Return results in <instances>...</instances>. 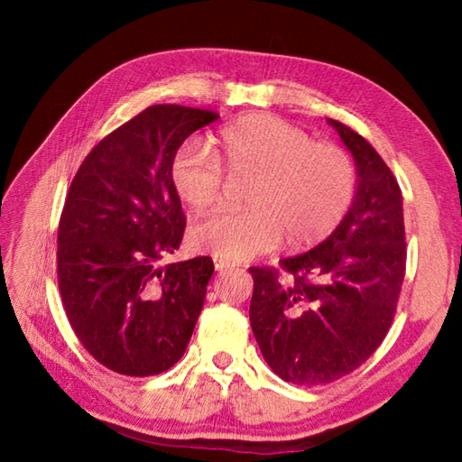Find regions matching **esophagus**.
Returning <instances> with one entry per match:
<instances>
[{
  "mask_svg": "<svg viewBox=\"0 0 462 462\" xmlns=\"http://www.w3.org/2000/svg\"><path fill=\"white\" fill-rule=\"evenodd\" d=\"M234 266H236V263H234V262H228V260H216V262H214V268L218 270V272L230 270V268H234Z\"/></svg>",
  "mask_w": 462,
  "mask_h": 462,
  "instance_id": "obj_1",
  "label": "esophagus"
}]
</instances>
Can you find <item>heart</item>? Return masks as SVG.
Wrapping results in <instances>:
<instances>
[{
  "instance_id": "b5f03b06",
  "label": "heart",
  "mask_w": 462,
  "mask_h": 462,
  "mask_svg": "<svg viewBox=\"0 0 462 462\" xmlns=\"http://www.w3.org/2000/svg\"><path fill=\"white\" fill-rule=\"evenodd\" d=\"M250 176L242 210H216L190 228L194 250L220 260H250L288 234L291 246H313L331 236L357 194V166L337 144L273 115L240 116L220 133V151L184 143L171 164V182L192 210L220 199L224 172Z\"/></svg>"
}]
</instances>
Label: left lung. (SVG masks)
<instances>
[{
    "instance_id": "left-lung-1",
    "label": "left lung",
    "mask_w": 462,
    "mask_h": 462,
    "mask_svg": "<svg viewBox=\"0 0 462 462\" xmlns=\"http://www.w3.org/2000/svg\"><path fill=\"white\" fill-rule=\"evenodd\" d=\"M357 166V194L337 230L280 268L252 266L250 323L272 371L326 385L363 365L393 323L405 278L403 196L379 152L329 119Z\"/></svg>"
}]
</instances>
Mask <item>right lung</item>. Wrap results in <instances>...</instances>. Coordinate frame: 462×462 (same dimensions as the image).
<instances>
[{
	"label": "right lung",
	"instance_id": "add662e5",
	"mask_svg": "<svg viewBox=\"0 0 462 462\" xmlns=\"http://www.w3.org/2000/svg\"><path fill=\"white\" fill-rule=\"evenodd\" d=\"M218 113L152 105L87 154L57 232L59 293L75 336L106 369L149 377L171 369L200 316L212 258L161 266L186 216L171 164Z\"/></svg>",
	"mask_w": 462,
	"mask_h": 462
}]
</instances>
